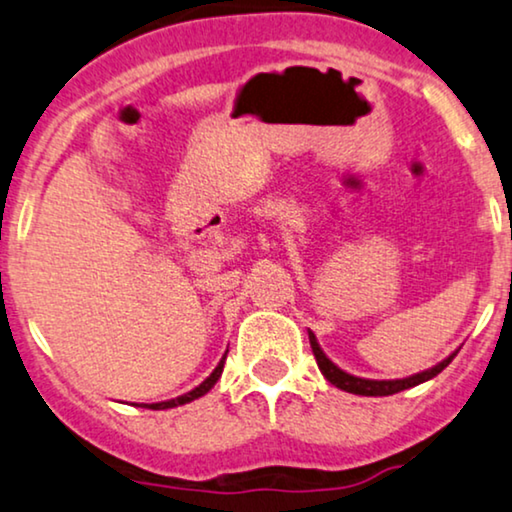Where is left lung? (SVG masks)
Listing matches in <instances>:
<instances>
[{"instance_id":"8db88e82","label":"left lung","mask_w":512,"mask_h":512,"mask_svg":"<svg viewBox=\"0 0 512 512\" xmlns=\"http://www.w3.org/2000/svg\"><path fill=\"white\" fill-rule=\"evenodd\" d=\"M309 342H311V351L313 356H316V363L320 367V372H323V377L330 381V384H335L337 388H342L346 393H356V395H393V393H400L405 391V388H412L417 384H424V381L433 379L435 374H440L445 367L452 363L456 353H452L447 360H442L440 365L431 367V370L421 372V374H414V377H407V379H393V381H377V379H360V377H353V374L339 370V367L332 363L330 358L325 356L323 351H320V346L316 342V337H313V332H309Z\"/></svg>"}]
</instances>
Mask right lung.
<instances>
[{"mask_svg": "<svg viewBox=\"0 0 512 512\" xmlns=\"http://www.w3.org/2000/svg\"><path fill=\"white\" fill-rule=\"evenodd\" d=\"M224 358H227V353H224ZM224 358L220 360V365L215 367L213 370V374H210V377L203 381V384H199L194 388V391H189V393H185V395H180V398H175V400H166V403H154V405H147L149 410H168V407H177V405H185V403H192V400H196V398H201V395H206L210 388L215 386V381L220 379V374H222V370H224Z\"/></svg>", "mask_w": 512, "mask_h": 512, "instance_id": "add662e5", "label": "right lung"}]
</instances>
